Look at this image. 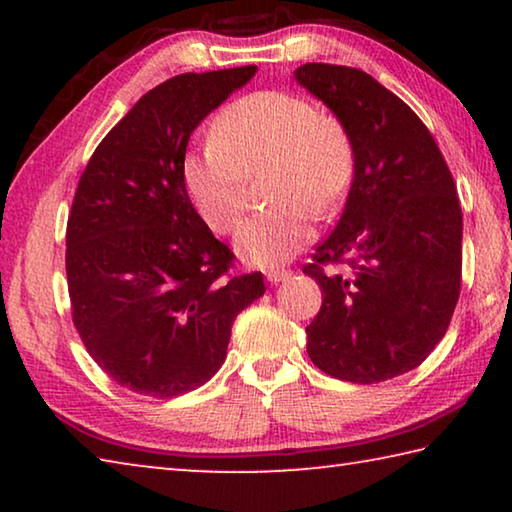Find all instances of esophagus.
<instances>
[{
	"label": "esophagus",
	"instance_id": "obj_1",
	"mask_svg": "<svg viewBox=\"0 0 512 512\" xmlns=\"http://www.w3.org/2000/svg\"><path fill=\"white\" fill-rule=\"evenodd\" d=\"M289 275H291L289 268H268V271H266V280L271 282V284H277V282L287 280Z\"/></svg>",
	"mask_w": 512,
	"mask_h": 512
}]
</instances>
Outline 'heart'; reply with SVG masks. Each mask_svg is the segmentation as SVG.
<instances>
[{
  "instance_id": "1",
  "label": "heart",
  "mask_w": 512,
  "mask_h": 512,
  "mask_svg": "<svg viewBox=\"0 0 512 512\" xmlns=\"http://www.w3.org/2000/svg\"><path fill=\"white\" fill-rule=\"evenodd\" d=\"M264 180L271 210L241 225L237 250L259 266L291 259L314 237L318 219L341 210L357 173V146L345 121L284 90L230 101L210 126V144L183 160V180L198 214L219 235L237 230L248 180Z\"/></svg>"
}]
</instances>
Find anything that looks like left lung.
Segmentation results:
<instances>
[{"instance_id": "8db88e82", "label": "left lung", "mask_w": 512, "mask_h": 512, "mask_svg": "<svg viewBox=\"0 0 512 512\" xmlns=\"http://www.w3.org/2000/svg\"><path fill=\"white\" fill-rule=\"evenodd\" d=\"M296 79L357 146L341 219L302 266L323 289L307 352L329 377L379 384L418 368L447 332L461 296V203L429 128L370 74L307 63ZM341 263L350 276L326 271Z\"/></svg>"}]
</instances>
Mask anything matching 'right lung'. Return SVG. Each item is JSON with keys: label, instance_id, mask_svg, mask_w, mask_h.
<instances>
[{"label": "right lung", "instance_id": "add662e5", "mask_svg": "<svg viewBox=\"0 0 512 512\" xmlns=\"http://www.w3.org/2000/svg\"><path fill=\"white\" fill-rule=\"evenodd\" d=\"M255 65L178 74L103 137L67 219L72 320L106 375L137 395L169 397L221 368L232 323L264 296V275L235 271V253L189 201V135L246 85Z\"/></svg>", "mask_w": 512, "mask_h": 512}]
</instances>
